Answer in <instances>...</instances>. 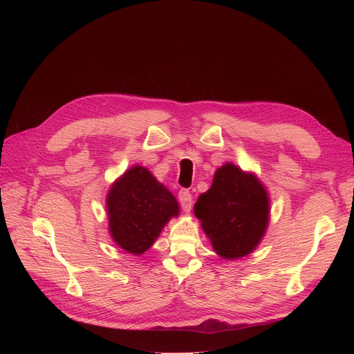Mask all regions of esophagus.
<instances>
[{"instance_id":"esophagus-1","label":"esophagus","mask_w":354,"mask_h":354,"mask_svg":"<svg viewBox=\"0 0 354 354\" xmlns=\"http://www.w3.org/2000/svg\"><path fill=\"white\" fill-rule=\"evenodd\" d=\"M178 199L185 212H189L192 208V194L188 189H180L178 194Z\"/></svg>"}]
</instances>
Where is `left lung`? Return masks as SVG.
<instances>
[{"label":"left lung","instance_id":"8db88e82","mask_svg":"<svg viewBox=\"0 0 354 354\" xmlns=\"http://www.w3.org/2000/svg\"><path fill=\"white\" fill-rule=\"evenodd\" d=\"M268 196L252 174L232 163L215 172L212 187L199 195L194 212L216 254L225 259L248 255L268 224Z\"/></svg>","mask_w":354,"mask_h":354}]
</instances>
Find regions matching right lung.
<instances>
[{
  "label": "right lung",
  "instance_id": "add662e5",
  "mask_svg": "<svg viewBox=\"0 0 354 354\" xmlns=\"http://www.w3.org/2000/svg\"><path fill=\"white\" fill-rule=\"evenodd\" d=\"M109 228L115 243L140 255L155 243L172 216L179 214L175 196L146 167L133 166L107 195Z\"/></svg>",
  "mask_w": 354,
  "mask_h": 354
}]
</instances>
